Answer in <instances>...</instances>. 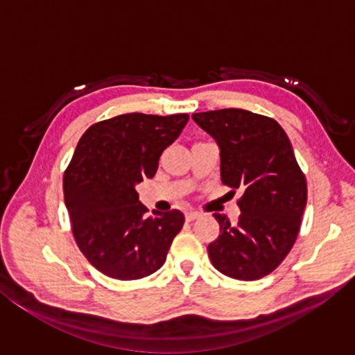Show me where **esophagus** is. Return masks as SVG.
<instances>
[{"mask_svg":"<svg viewBox=\"0 0 355 355\" xmlns=\"http://www.w3.org/2000/svg\"><path fill=\"white\" fill-rule=\"evenodd\" d=\"M199 213H196V211H189V213H186V220L188 222H191V220H194V219H197L199 218Z\"/></svg>","mask_w":355,"mask_h":355,"instance_id":"esophagus-1","label":"esophagus"}]
</instances>
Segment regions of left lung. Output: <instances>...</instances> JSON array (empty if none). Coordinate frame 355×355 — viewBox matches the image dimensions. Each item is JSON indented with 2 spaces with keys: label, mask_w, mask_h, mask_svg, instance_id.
Masks as SVG:
<instances>
[{
  "label": "left lung",
  "mask_w": 355,
  "mask_h": 355,
  "mask_svg": "<svg viewBox=\"0 0 355 355\" xmlns=\"http://www.w3.org/2000/svg\"><path fill=\"white\" fill-rule=\"evenodd\" d=\"M220 148V180L239 189L236 224L214 213L220 233L208 245L219 272L238 280L271 274L290 254L307 205V182L291 142L274 119L228 110L192 114Z\"/></svg>",
  "instance_id": "1"
}]
</instances>
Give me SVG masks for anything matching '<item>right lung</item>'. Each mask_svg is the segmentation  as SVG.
<instances>
[{
  "label": "right lung",
  "instance_id": "1",
  "mask_svg": "<svg viewBox=\"0 0 355 355\" xmlns=\"http://www.w3.org/2000/svg\"><path fill=\"white\" fill-rule=\"evenodd\" d=\"M188 120L122 114L94 123L78 142L64 173L65 207L78 248L107 277L137 280L164 264L184 216L172 209L147 218L136 184L155 175Z\"/></svg>",
  "mask_w": 355,
  "mask_h": 355
}]
</instances>
